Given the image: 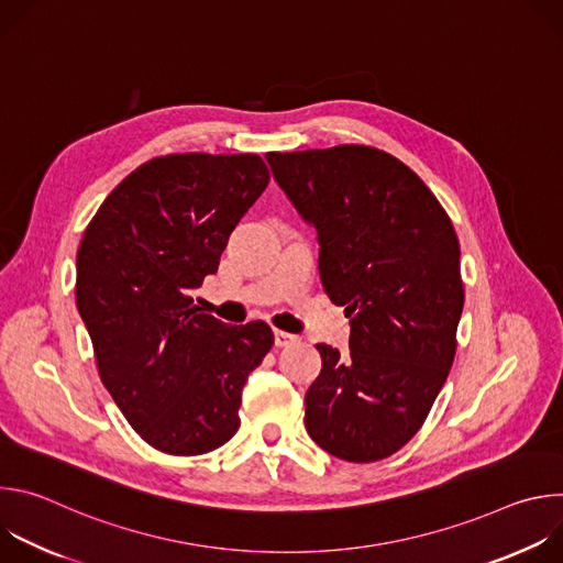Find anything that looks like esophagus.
Wrapping results in <instances>:
<instances>
[{
    "label": "esophagus",
    "mask_w": 563,
    "mask_h": 563,
    "mask_svg": "<svg viewBox=\"0 0 563 563\" xmlns=\"http://www.w3.org/2000/svg\"><path fill=\"white\" fill-rule=\"evenodd\" d=\"M298 341V336H294V334H287V332H283V330H276L274 332V343H276V347H287V345H291V343H296Z\"/></svg>",
    "instance_id": "obj_1"
}]
</instances>
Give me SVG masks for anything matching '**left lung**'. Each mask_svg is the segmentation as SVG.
Returning <instances> with one entry per match:
<instances>
[{
    "instance_id": "left-lung-1",
    "label": "left lung",
    "mask_w": 563,
    "mask_h": 563,
    "mask_svg": "<svg viewBox=\"0 0 563 563\" xmlns=\"http://www.w3.org/2000/svg\"><path fill=\"white\" fill-rule=\"evenodd\" d=\"M276 183L320 243V280L350 316V354L316 345L323 369L305 428L325 452L380 461L423 426L456 352L459 238L426 183L365 144L267 153Z\"/></svg>"
}]
</instances>
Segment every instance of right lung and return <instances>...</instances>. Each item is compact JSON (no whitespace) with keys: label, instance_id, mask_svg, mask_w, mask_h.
<instances>
[{"label":"right lung","instance_id":"obj_1","mask_svg":"<svg viewBox=\"0 0 563 563\" xmlns=\"http://www.w3.org/2000/svg\"><path fill=\"white\" fill-rule=\"evenodd\" d=\"M267 183L256 153L159 155L107 196L79 243L75 302L100 378L159 452L224 445L247 376L274 345L263 320L227 325L194 302Z\"/></svg>","mask_w":563,"mask_h":563}]
</instances>
